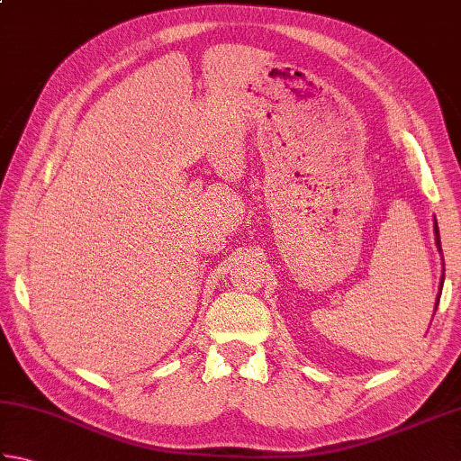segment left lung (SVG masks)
I'll return each instance as SVG.
<instances>
[{"label": "left lung", "instance_id": "1", "mask_svg": "<svg viewBox=\"0 0 461 461\" xmlns=\"http://www.w3.org/2000/svg\"><path fill=\"white\" fill-rule=\"evenodd\" d=\"M434 236H436V248H438V251L442 253V243H439V230H438V221H436V218H434ZM442 261H444V258H442ZM444 266V263H442ZM442 287H444V276H442V281H439V293H438V301H436V309H438V303H439V295H442ZM436 309H434V315H436Z\"/></svg>", "mask_w": 461, "mask_h": 461}]
</instances>
